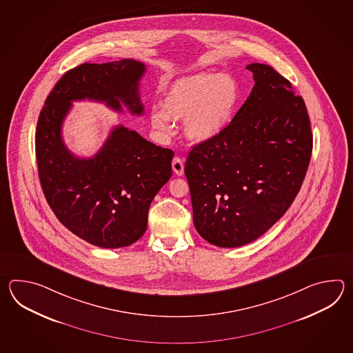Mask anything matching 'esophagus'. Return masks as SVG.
<instances>
[{
    "label": "esophagus",
    "mask_w": 353,
    "mask_h": 353,
    "mask_svg": "<svg viewBox=\"0 0 353 353\" xmlns=\"http://www.w3.org/2000/svg\"><path fill=\"white\" fill-rule=\"evenodd\" d=\"M172 166H173L174 173L176 175H183L184 174V160L179 158V157H175L172 161Z\"/></svg>",
    "instance_id": "esophagus-1"
}]
</instances>
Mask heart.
I'll return each mask as SVG.
<instances>
[{
	"mask_svg": "<svg viewBox=\"0 0 353 353\" xmlns=\"http://www.w3.org/2000/svg\"><path fill=\"white\" fill-rule=\"evenodd\" d=\"M240 97V85L231 75L202 72L184 77L166 88L161 105L151 107V126L165 135L172 120L184 122L188 139L208 143L231 126Z\"/></svg>",
	"mask_w": 353,
	"mask_h": 353,
	"instance_id": "heart-1",
	"label": "heart"
}]
</instances>
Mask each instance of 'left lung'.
Listing matches in <instances>:
<instances>
[{"label": "left lung", "instance_id": "1", "mask_svg": "<svg viewBox=\"0 0 353 353\" xmlns=\"http://www.w3.org/2000/svg\"><path fill=\"white\" fill-rule=\"evenodd\" d=\"M255 85L231 126L195 145L185 163L195 230L239 248L275 225L299 193L313 149L304 99L266 64H248Z\"/></svg>", "mask_w": 353, "mask_h": 353}]
</instances>
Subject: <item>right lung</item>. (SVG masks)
<instances>
[{"label":"right lung","instance_id":"obj_1","mask_svg":"<svg viewBox=\"0 0 353 353\" xmlns=\"http://www.w3.org/2000/svg\"><path fill=\"white\" fill-rule=\"evenodd\" d=\"M143 73L134 59L84 63L60 78L39 116L35 151L48 204L69 231L98 248H125L143 236L151 202L172 176L174 152L119 125L94 157L77 158L63 141V121L72 101L82 99L143 114Z\"/></svg>","mask_w":353,"mask_h":353}]
</instances>
